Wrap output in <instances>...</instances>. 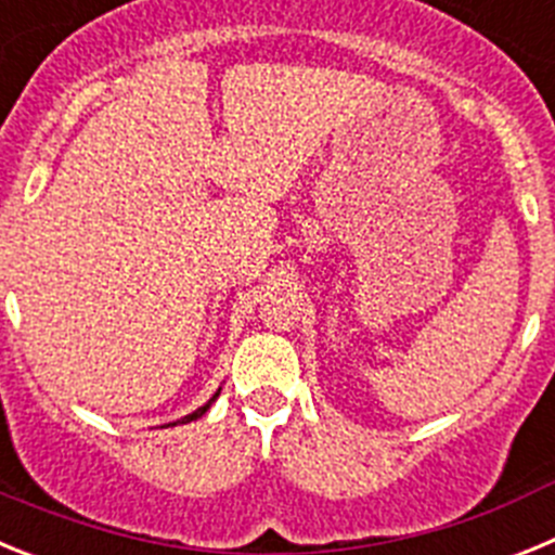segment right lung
I'll return each instance as SVG.
<instances>
[{"label": "right lung", "mask_w": 555, "mask_h": 555, "mask_svg": "<svg viewBox=\"0 0 555 555\" xmlns=\"http://www.w3.org/2000/svg\"><path fill=\"white\" fill-rule=\"evenodd\" d=\"M219 391H222V389H219ZM219 391H217V395H214V397H210L208 403H205V405H199L197 411H191V414H185L183 420H178V423H169V425H185V423H191V420H199V416H203L205 411H208L210 405H214V400H217V397H219Z\"/></svg>", "instance_id": "1"}]
</instances>
